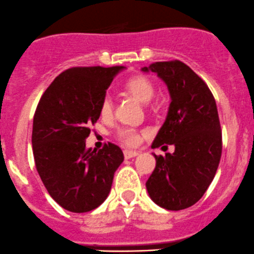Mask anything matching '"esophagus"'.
Segmentation results:
<instances>
[{
	"label": "esophagus",
	"instance_id": "1",
	"mask_svg": "<svg viewBox=\"0 0 254 254\" xmlns=\"http://www.w3.org/2000/svg\"><path fill=\"white\" fill-rule=\"evenodd\" d=\"M124 154H125V158H126V159H130V158L137 157V155L139 154V152H137V150L126 149V150H125V152H124Z\"/></svg>",
	"mask_w": 254,
	"mask_h": 254
}]
</instances>
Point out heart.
<instances>
[{
    "label": "heart",
    "instance_id": "heart-1",
    "mask_svg": "<svg viewBox=\"0 0 254 254\" xmlns=\"http://www.w3.org/2000/svg\"><path fill=\"white\" fill-rule=\"evenodd\" d=\"M126 89L142 104H148L154 95V85L149 79L142 76V75L130 77L126 82ZM100 112H101V116L104 117L110 116L112 114V101L110 97H105L102 100ZM117 138L127 145H137L140 140V134L138 130L133 129V128L122 127L117 130Z\"/></svg>",
    "mask_w": 254,
    "mask_h": 254
}]
</instances>
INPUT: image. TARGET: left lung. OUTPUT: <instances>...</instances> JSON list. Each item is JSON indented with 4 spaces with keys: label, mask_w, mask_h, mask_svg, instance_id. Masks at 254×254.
<instances>
[{
    "label": "left lung",
    "mask_w": 254,
    "mask_h": 254,
    "mask_svg": "<svg viewBox=\"0 0 254 254\" xmlns=\"http://www.w3.org/2000/svg\"><path fill=\"white\" fill-rule=\"evenodd\" d=\"M142 71L155 72L172 100L152 148L175 147L172 154H154L157 163L145 187L158 206L172 211L187 209L205 194L221 159L222 133L216 101L204 80L179 60L153 63Z\"/></svg>",
    "instance_id": "obj_1"
}]
</instances>
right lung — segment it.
<instances>
[{"label": "right lung", "instance_id": "1", "mask_svg": "<svg viewBox=\"0 0 254 254\" xmlns=\"http://www.w3.org/2000/svg\"><path fill=\"white\" fill-rule=\"evenodd\" d=\"M125 66L71 67L58 75L39 100L32 145L37 170L50 196L71 212H87L109 196L115 172L124 162L121 148L109 143L87 149L90 125L114 77Z\"/></svg>", "mask_w": 254, "mask_h": 254}]
</instances>
